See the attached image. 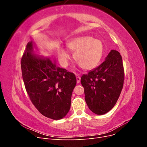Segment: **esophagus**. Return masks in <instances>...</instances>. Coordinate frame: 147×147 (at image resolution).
I'll return each instance as SVG.
<instances>
[{"label":"esophagus","mask_w":147,"mask_h":147,"mask_svg":"<svg viewBox=\"0 0 147 147\" xmlns=\"http://www.w3.org/2000/svg\"><path fill=\"white\" fill-rule=\"evenodd\" d=\"M76 78H77V83H79L80 82V76H79L78 75H76Z\"/></svg>","instance_id":"1"}]
</instances>
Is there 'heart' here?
<instances>
[{
  "mask_svg": "<svg viewBox=\"0 0 147 147\" xmlns=\"http://www.w3.org/2000/svg\"><path fill=\"white\" fill-rule=\"evenodd\" d=\"M69 50L75 52V61L85 70H92L98 65L104 53V45L99 40L90 36H81L70 39L67 42ZM57 55L61 65H69V53L62 47L57 49Z\"/></svg>",
  "mask_w": 147,
  "mask_h": 147,
  "instance_id": "heart-1",
  "label": "heart"
}]
</instances>
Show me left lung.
Returning a JSON list of instances; mask_svg holds the SVG:
<instances>
[{
	"label": "left lung",
	"instance_id": "1",
	"mask_svg": "<svg viewBox=\"0 0 147 147\" xmlns=\"http://www.w3.org/2000/svg\"><path fill=\"white\" fill-rule=\"evenodd\" d=\"M124 75L121 56L112 50L99 66L82 75L84 98L92 112L104 115L113 107L121 94Z\"/></svg>",
	"mask_w": 147,
	"mask_h": 147
}]
</instances>
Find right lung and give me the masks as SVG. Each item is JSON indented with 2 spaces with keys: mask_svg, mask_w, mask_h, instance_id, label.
<instances>
[{
  "mask_svg": "<svg viewBox=\"0 0 147 147\" xmlns=\"http://www.w3.org/2000/svg\"><path fill=\"white\" fill-rule=\"evenodd\" d=\"M37 52L35 43L28 42L21 61L26 90L40 113L49 118L61 119L70 110L76 77L57 67L55 59L38 56Z\"/></svg>",
  "mask_w": 147,
  "mask_h": 147,
  "instance_id": "obj_1",
  "label": "right lung"
}]
</instances>
